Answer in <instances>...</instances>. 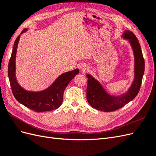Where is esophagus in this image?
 <instances>
[{
	"mask_svg": "<svg viewBox=\"0 0 156 156\" xmlns=\"http://www.w3.org/2000/svg\"><path fill=\"white\" fill-rule=\"evenodd\" d=\"M80 69H81V70L83 72H85L88 69V66H87L85 64H81V66H80Z\"/></svg>",
	"mask_w": 156,
	"mask_h": 156,
	"instance_id": "34e87169",
	"label": "esophagus"
}]
</instances>
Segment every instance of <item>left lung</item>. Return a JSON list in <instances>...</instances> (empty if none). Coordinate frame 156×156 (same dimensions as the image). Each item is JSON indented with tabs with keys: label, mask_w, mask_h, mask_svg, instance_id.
<instances>
[{
	"label": "left lung",
	"mask_w": 156,
	"mask_h": 156,
	"mask_svg": "<svg viewBox=\"0 0 156 156\" xmlns=\"http://www.w3.org/2000/svg\"><path fill=\"white\" fill-rule=\"evenodd\" d=\"M128 40L133 48L135 57V79L127 92L119 96H112L106 92L101 84L88 74L87 98L88 103L96 109L112 112L124 107L137 95L144 72V59L138 39L133 32L126 30L122 35Z\"/></svg>",
	"instance_id": "8db88e82"
}]
</instances>
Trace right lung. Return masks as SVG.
Segmentation results:
<instances>
[{
  "instance_id": "obj_1",
  "label": "right lung",
  "mask_w": 156,
  "mask_h": 156,
  "mask_svg": "<svg viewBox=\"0 0 156 156\" xmlns=\"http://www.w3.org/2000/svg\"><path fill=\"white\" fill-rule=\"evenodd\" d=\"M27 30L24 29L21 33L25 32ZM20 38V36H19L14 42L8 68V77L14 97L22 105L36 112H44L56 109L62 104L65 88L72 79L79 73V69H75L60 75L49 88L43 91L31 92L25 90L18 84L16 77V56Z\"/></svg>"
}]
</instances>
